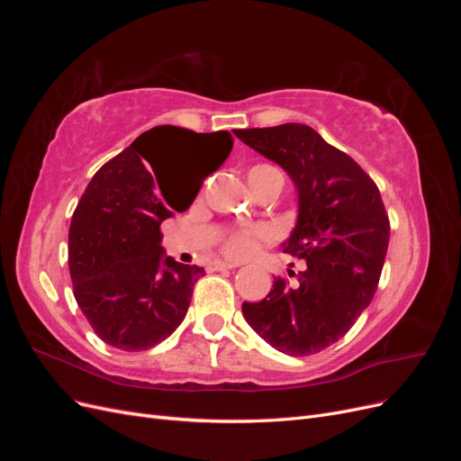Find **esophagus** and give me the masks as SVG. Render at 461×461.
<instances>
[{"instance_id":"esophagus-1","label":"esophagus","mask_w":461,"mask_h":461,"mask_svg":"<svg viewBox=\"0 0 461 461\" xmlns=\"http://www.w3.org/2000/svg\"><path fill=\"white\" fill-rule=\"evenodd\" d=\"M234 267H239V263H230V261H217V263H215V269H217V271L234 269Z\"/></svg>"}]
</instances>
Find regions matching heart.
<instances>
[{"mask_svg": "<svg viewBox=\"0 0 461 461\" xmlns=\"http://www.w3.org/2000/svg\"><path fill=\"white\" fill-rule=\"evenodd\" d=\"M275 167L271 165H256L249 169L248 175H254V173H263V171H273ZM269 239V230L258 227V229H248V230H239V232H232L229 239L222 244V249H225V254L234 258V259H244L249 254L254 252L256 246L259 240Z\"/></svg>", "mask_w": 461, "mask_h": 461, "instance_id": "obj_1", "label": "heart"}]
</instances>
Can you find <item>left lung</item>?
<instances>
[{
    "label": "left lung",
    "mask_w": 461,
    "mask_h": 461,
    "mask_svg": "<svg viewBox=\"0 0 461 461\" xmlns=\"http://www.w3.org/2000/svg\"><path fill=\"white\" fill-rule=\"evenodd\" d=\"M240 140L281 165L298 192L296 227L285 252L303 259L296 283L275 276L261 302L242 313L259 337L288 356L325 350L352 329L371 303L390 239L381 192L344 151L308 124L234 131Z\"/></svg>",
    "instance_id": "1"
}]
</instances>
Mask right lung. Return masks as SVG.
<instances>
[{
    "label": "right lung",
    "instance_id": "obj_1",
    "mask_svg": "<svg viewBox=\"0 0 461 461\" xmlns=\"http://www.w3.org/2000/svg\"><path fill=\"white\" fill-rule=\"evenodd\" d=\"M230 149L227 131L198 134L161 124L92 176L68 229V271L78 308L105 344L149 350L183 323L205 271L165 256L159 225L186 212ZM196 150L210 159L202 177H175L162 167Z\"/></svg>",
    "mask_w": 461,
    "mask_h": 461
}]
</instances>
